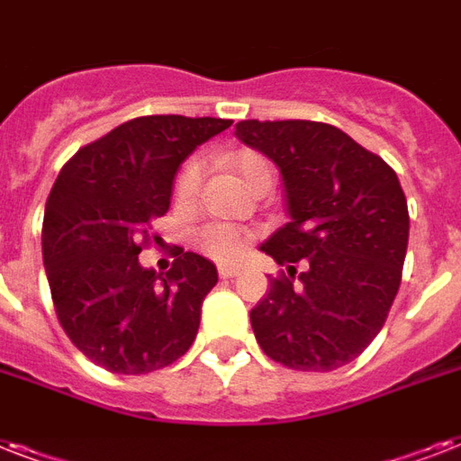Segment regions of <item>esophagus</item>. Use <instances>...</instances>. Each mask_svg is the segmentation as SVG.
<instances>
[{
  "label": "esophagus",
  "instance_id": "1",
  "mask_svg": "<svg viewBox=\"0 0 461 461\" xmlns=\"http://www.w3.org/2000/svg\"><path fill=\"white\" fill-rule=\"evenodd\" d=\"M238 274H240V264H219L221 279H233Z\"/></svg>",
  "mask_w": 461,
  "mask_h": 461
}]
</instances>
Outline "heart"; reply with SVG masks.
<instances>
[{
    "label": "heart",
    "instance_id": "b5f03b06",
    "mask_svg": "<svg viewBox=\"0 0 461 461\" xmlns=\"http://www.w3.org/2000/svg\"><path fill=\"white\" fill-rule=\"evenodd\" d=\"M230 166L240 175L249 190H271L274 185V170H271L269 160L255 151H240L230 158ZM199 177H202V166L199 160L185 163L182 173L177 175V185H175V194L180 202H190L197 194ZM202 252H206L213 259L221 262H230L235 257H240L245 248L249 245V235L242 228L228 226V223H212L206 226L197 238Z\"/></svg>",
    "mask_w": 461,
    "mask_h": 461
}]
</instances>
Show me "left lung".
<instances>
[{
  "mask_svg": "<svg viewBox=\"0 0 461 461\" xmlns=\"http://www.w3.org/2000/svg\"><path fill=\"white\" fill-rule=\"evenodd\" d=\"M235 137L276 163L286 192L288 223L259 249L288 276L269 279L249 310L257 344L294 370H337L377 337L402 284L409 209L397 173L324 122L242 120Z\"/></svg>",
  "mask_w": 461,
  "mask_h": 461,
  "instance_id": "left-lung-1",
  "label": "left lung"
}]
</instances>
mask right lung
Instances as JSON below:
<instances>
[{
	"instance_id": "add662e5",
	"label": "right lung",
	"mask_w": 461,
	"mask_h": 461,
	"mask_svg": "<svg viewBox=\"0 0 461 461\" xmlns=\"http://www.w3.org/2000/svg\"><path fill=\"white\" fill-rule=\"evenodd\" d=\"M230 127L221 117H134L78 149L57 175L42 221V262L57 320L95 366L144 375L170 366L197 337L219 271L177 252L163 274L139 264L153 221L173 197L177 167Z\"/></svg>"
}]
</instances>
